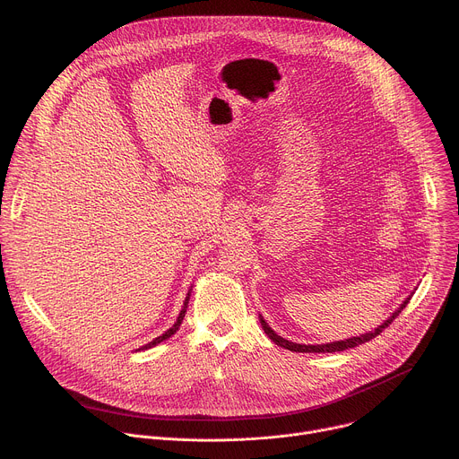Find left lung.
I'll list each match as a JSON object with an SVG mask.
<instances>
[{
	"mask_svg": "<svg viewBox=\"0 0 459 459\" xmlns=\"http://www.w3.org/2000/svg\"><path fill=\"white\" fill-rule=\"evenodd\" d=\"M411 298H412V294L400 305V308H396L394 312H392V316H390L388 319H385V321L377 326V329H374V331H370V333H365V334H361V336H354V338L342 340V342H333V343H323V345L294 343V342H289V340L278 336V334L271 329L269 323L264 319V316H261V314H259V323H261V326H264L265 334H267L276 345H280V347H283V349H287V351H292V352H317V354H323V352H342V351H347V349H352V347H358V345H361V343H367V342L374 340L379 333H383V331L386 329V326L400 316V312L407 307V303L411 301Z\"/></svg>",
	"mask_w": 459,
	"mask_h": 459,
	"instance_id": "1",
	"label": "left lung"
}]
</instances>
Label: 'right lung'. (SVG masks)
Segmentation results:
<instances>
[{"label": "right lung", "instance_id": "add662e5", "mask_svg": "<svg viewBox=\"0 0 459 459\" xmlns=\"http://www.w3.org/2000/svg\"><path fill=\"white\" fill-rule=\"evenodd\" d=\"M190 292H192V287L188 289V292H186V298H185V301H183V307H181V310H179V316H178V319L174 321V325L170 326V329H169V331H165L161 336L154 338L151 343H147V345H143V347H140V349H136V351H147V349H152V347H156L158 343H161V342H165V340H169L170 336H174V334H176V331L179 329V325H181V321H183V317H185V312H186V305H188V299H190Z\"/></svg>", "mask_w": 459, "mask_h": 459}]
</instances>
